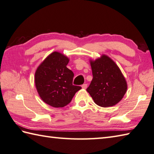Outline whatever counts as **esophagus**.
<instances>
[{"instance_id": "34e87169", "label": "esophagus", "mask_w": 154, "mask_h": 154, "mask_svg": "<svg viewBox=\"0 0 154 154\" xmlns=\"http://www.w3.org/2000/svg\"><path fill=\"white\" fill-rule=\"evenodd\" d=\"M81 87H82L83 89H87V84L85 83V84L82 85V86H81Z\"/></svg>"}]
</instances>
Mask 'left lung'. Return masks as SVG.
<instances>
[{"instance_id": "8db88e82", "label": "left lung", "mask_w": 154, "mask_h": 154, "mask_svg": "<svg viewBox=\"0 0 154 154\" xmlns=\"http://www.w3.org/2000/svg\"><path fill=\"white\" fill-rule=\"evenodd\" d=\"M93 79L87 91L94 102L101 107L115 105L127 91V82L120 68L108 55L90 60Z\"/></svg>"}]
</instances>
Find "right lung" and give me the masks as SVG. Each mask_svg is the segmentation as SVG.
I'll use <instances>...</instances> for the list:
<instances>
[{
    "label": "right lung",
    "instance_id": "obj_1",
    "mask_svg": "<svg viewBox=\"0 0 154 154\" xmlns=\"http://www.w3.org/2000/svg\"><path fill=\"white\" fill-rule=\"evenodd\" d=\"M69 59L54 51L38 67L35 85L39 96L44 103L55 108L66 106L81 87L73 85L74 74L67 65Z\"/></svg>",
    "mask_w": 154,
    "mask_h": 154
}]
</instances>
